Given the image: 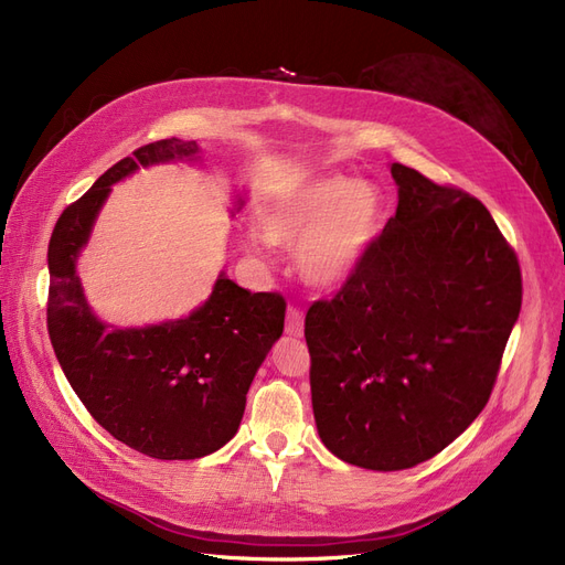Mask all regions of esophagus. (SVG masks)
<instances>
[{
	"label": "esophagus",
	"mask_w": 565,
	"mask_h": 565,
	"mask_svg": "<svg viewBox=\"0 0 565 565\" xmlns=\"http://www.w3.org/2000/svg\"><path fill=\"white\" fill-rule=\"evenodd\" d=\"M285 332L292 337H301L303 334V313L297 306H289L287 309V320H285Z\"/></svg>",
	"instance_id": "34e87169"
}]
</instances>
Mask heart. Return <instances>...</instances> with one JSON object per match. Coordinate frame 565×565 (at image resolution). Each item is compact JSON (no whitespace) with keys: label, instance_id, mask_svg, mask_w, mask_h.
<instances>
[{"label":"heart","instance_id":"b5f03b06","mask_svg":"<svg viewBox=\"0 0 565 565\" xmlns=\"http://www.w3.org/2000/svg\"><path fill=\"white\" fill-rule=\"evenodd\" d=\"M382 195L367 181L324 177L303 183L259 212L270 245L299 249L301 278L322 289L344 285L382 231Z\"/></svg>","mask_w":565,"mask_h":565}]
</instances>
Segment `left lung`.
<instances>
[{
    "label": "left lung",
    "instance_id": "8db88e82",
    "mask_svg": "<svg viewBox=\"0 0 565 565\" xmlns=\"http://www.w3.org/2000/svg\"><path fill=\"white\" fill-rule=\"evenodd\" d=\"M398 210L303 334L320 440L353 467L431 459L481 415L519 318V256L481 200L401 162Z\"/></svg>",
    "mask_w": 565,
    "mask_h": 565
}]
</instances>
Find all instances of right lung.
<instances>
[{"label": "right lung", "instance_id": "add662e5", "mask_svg": "<svg viewBox=\"0 0 565 565\" xmlns=\"http://www.w3.org/2000/svg\"><path fill=\"white\" fill-rule=\"evenodd\" d=\"M198 152L181 139L136 148L67 204L49 243L46 330L65 377L110 436L156 459H198L235 436L287 309L280 292H249L221 273L212 297L181 320L108 330L89 311L75 259L110 185L139 167Z\"/></svg>", "mask_w": 565, "mask_h": 565}]
</instances>
